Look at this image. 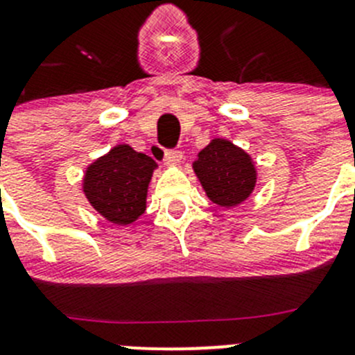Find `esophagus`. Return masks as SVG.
<instances>
[{
  "label": "esophagus",
  "mask_w": 355,
  "mask_h": 355,
  "mask_svg": "<svg viewBox=\"0 0 355 355\" xmlns=\"http://www.w3.org/2000/svg\"><path fill=\"white\" fill-rule=\"evenodd\" d=\"M182 157V151H164V157H163V163L166 164V166H177V164H180Z\"/></svg>",
  "instance_id": "1"
}]
</instances>
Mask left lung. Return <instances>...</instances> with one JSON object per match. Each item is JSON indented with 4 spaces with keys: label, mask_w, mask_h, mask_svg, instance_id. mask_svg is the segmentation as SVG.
Masks as SVG:
<instances>
[{
    "label": "left lung",
    "mask_w": 355,
    "mask_h": 355,
    "mask_svg": "<svg viewBox=\"0 0 355 355\" xmlns=\"http://www.w3.org/2000/svg\"><path fill=\"white\" fill-rule=\"evenodd\" d=\"M192 170L209 200L227 209L249 199L257 182L252 157L227 139H213L199 151Z\"/></svg>",
    "instance_id": "1"
}]
</instances>
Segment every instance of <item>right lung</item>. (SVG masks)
<instances>
[{"instance_id": "right-lung-1", "label": "right lung", "mask_w": 355, "mask_h": 355, "mask_svg": "<svg viewBox=\"0 0 355 355\" xmlns=\"http://www.w3.org/2000/svg\"><path fill=\"white\" fill-rule=\"evenodd\" d=\"M157 163L128 144H116L85 168L82 192L105 220L116 227L137 221L146 211Z\"/></svg>"}]
</instances>
